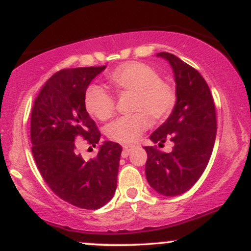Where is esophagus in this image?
<instances>
[{"label":"esophagus","instance_id":"esophagus-1","mask_svg":"<svg viewBox=\"0 0 251 251\" xmlns=\"http://www.w3.org/2000/svg\"><path fill=\"white\" fill-rule=\"evenodd\" d=\"M134 148V145H125L124 146V149H123V153H122V155H123V158H126L127 157V155L129 154V151H131L132 149Z\"/></svg>","mask_w":251,"mask_h":251}]
</instances>
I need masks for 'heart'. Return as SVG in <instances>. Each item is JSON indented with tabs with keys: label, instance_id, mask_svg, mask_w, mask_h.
Listing matches in <instances>:
<instances>
[{
	"label": "heart",
	"instance_id": "obj_1",
	"mask_svg": "<svg viewBox=\"0 0 251 251\" xmlns=\"http://www.w3.org/2000/svg\"><path fill=\"white\" fill-rule=\"evenodd\" d=\"M109 82L119 94L133 93L132 111L107 126L109 139L131 144L139 139L151 125V118L160 122L169 117L176 102L175 92L158 77L151 67L143 62H126L117 67L108 76ZM86 111L100 120H107L116 112V100L99 85H91L83 96Z\"/></svg>",
	"mask_w": 251,
	"mask_h": 251
}]
</instances>
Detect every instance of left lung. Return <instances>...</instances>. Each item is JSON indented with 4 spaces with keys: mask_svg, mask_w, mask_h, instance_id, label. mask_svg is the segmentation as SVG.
Returning a JSON list of instances; mask_svg holds the SVG:
<instances>
[{
    "mask_svg": "<svg viewBox=\"0 0 251 251\" xmlns=\"http://www.w3.org/2000/svg\"><path fill=\"white\" fill-rule=\"evenodd\" d=\"M157 56L168 60L174 70L177 101L168 120L150 139L160 148L166 140L175 146L170 153L157 146H145V174L158 194L178 196L191 189L208 166L217 132L216 108L200 72L174 54L162 51Z\"/></svg>",
    "mask_w": 251,
    "mask_h": 251,
    "instance_id": "8db88e82",
    "label": "left lung"
}]
</instances>
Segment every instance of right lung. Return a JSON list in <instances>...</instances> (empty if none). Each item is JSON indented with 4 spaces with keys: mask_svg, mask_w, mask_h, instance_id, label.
I'll list each match as a JSON object with an SVG mask.
<instances>
[{
    "mask_svg": "<svg viewBox=\"0 0 251 251\" xmlns=\"http://www.w3.org/2000/svg\"><path fill=\"white\" fill-rule=\"evenodd\" d=\"M105 68L59 71L43 85L31 108V152L42 178L57 197L88 210L101 208L113 197L123 151L113 142H103L93 159L85 160L76 151L77 137L89 149L99 144L101 134L86 111L83 96Z\"/></svg>",
    "mask_w": 251,
    "mask_h": 251,
    "instance_id": "obj_1",
    "label": "right lung"
}]
</instances>
